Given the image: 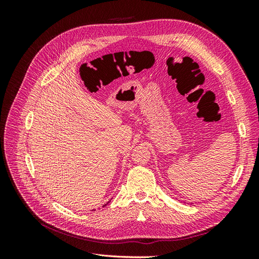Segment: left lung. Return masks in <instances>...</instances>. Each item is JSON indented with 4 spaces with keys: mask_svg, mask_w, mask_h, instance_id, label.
<instances>
[{
    "mask_svg": "<svg viewBox=\"0 0 259 259\" xmlns=\"http://www.w3.org/2000/svg\"><path fill=\"white\" fill-rule=\"evenodd\" d=\"M191 204H192V203H191Z\"/></svg>",
    "mask_w": 259,
    "mask_h": 259,
    "instance_id": "left-lung-1",
    "label": "left lung"
}]
</instances>
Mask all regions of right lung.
<instances>
[{
	"label": "right lung",
	"instance_id": "obj_1",
	"mask_svg": "<svg viewBox=\"0 0 259 259\" xmlns=\"http://www.w3.org/2000/svg\"><path fill=\"white\" fill-rule=\"evenodd\" d=\"M108 203H109V202H108ZM108 203H107V204H108ZM107 204H105V205H107Z\"/></svg>",
	"mask_w": 259,
	"mask_h": 259
}]
</instances>
